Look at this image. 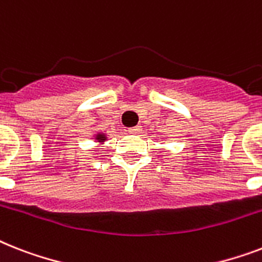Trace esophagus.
I'll return each mask as SVG.
<instances>
[{"instance_id":"34e87169","label":"esophagus","mask_w":262,"mask_h":262,"mask_svg":"<svg viewBox=\"0 0 262 262\" xmlns=\"http://www.w3.org/2000/svg\"><path fill=\"white\" fill-rule=\"evenodd\" d=\"M140 130H141V126H140V125H136V126L129 127V133H133V135H136V133H140Z\"/></svg>"}]
</instances>
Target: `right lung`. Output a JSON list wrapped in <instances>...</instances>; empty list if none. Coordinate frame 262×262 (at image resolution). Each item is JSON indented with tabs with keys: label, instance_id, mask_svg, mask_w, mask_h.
I'll use <instances>...</instances> for the list:
<instances>
[{
	"label": "right lung",
	"instance_id": "1",
	"mask_svg": "<svg viewBox=\"0 0 262 262\" xmlns=\"http://www.w3.org/2000/svg\"><path fill=\"white\" fill-rule=\"evenodd\" d=\"M106 138L107 137H106L105 133H97V135H95V140H97L98 142H101V144L106 141Z\"/></svg>",
	"mask_w": 262,
	"mask_h": 262
}]
</instances>
